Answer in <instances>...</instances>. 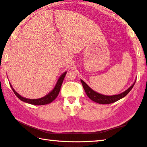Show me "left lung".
<instances>
[{"label": "left lung", "mask_w": 147, "mask_h": 147, "mask_svg": "<svg viewBox=\"0 0 147 147\" xmlns=\"http://www.w3.org/2000/svg\"><path fill=\"white\" fill-rule=\"evenodd\" d=\"M136 81L134 83L132 84V86L129 87L127 90L123 92L121 94H119L117 95H114V96H105V95H102L99 93H97V92H96V91L93 90H92L88 84L85 83V82L81 79V83L83 84L84 90L86 92L87 96H88L89 98L91 100H92L93 101L97 102V103L99 104L113 103V102H114L115 101H118V100L123 98V97L127 96V95L129 93L131 90H132L134 85L135 84Z\"/></svg>", "instance_id": "left-lung-1"}]
</instances>
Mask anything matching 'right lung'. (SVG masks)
<instances>
[{"label": "right lung", "mask_w": 147, "mask_h": 147, "mask_svg": "<svg viewBox=\"0 0 147 147\" xmlns=\"http://www.w3.org/2000/svg\"><path fill=\"white\" fill-rule=\"evenodd\" d=\"M66 72L67 71L64 72V73L62 74L60 77H59V78L58 79L57 82L55 87H54V88L50 92V93L48 94L45 97H42L39 99H27V98H25V97H23L15 90L14 88H13L12 86L11 85V84H9L13 92H14V94L16 95V96L18 97V98L21 100L22 101H24L25 102H27V103H29L31 105H45L50 103V102H52L53 100H55L56 97H57V96L59 94V92H60L61 87L64 79V77H65L66 74Z\"/></svg>", "instance_id": "right-lung-1"}]
</instances>
